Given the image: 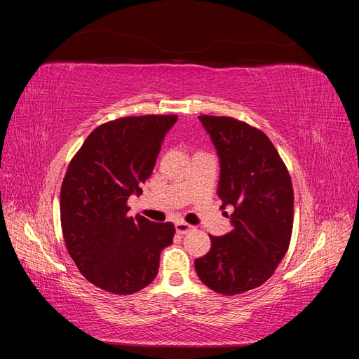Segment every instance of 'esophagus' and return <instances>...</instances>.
I'll list each match as a JSON object with an SVG mask.
<instances>
[{
	"mask_svg": "<svg viewBox=\"0 0 359 359\" xmlns=\"http://www.w3.org/2000/svg\"><path fill=\"white\" fill-rule=\"evenodd\" d=\"M175 229H177V233L186 235V233L191 232V231L194 229V227H193L191 224L186 223V222H177V223H175Z\"/></svg>",
	"mask_w": 359,
	"mask_h": 359,
	"instance_id": "1",
	"label": "esophagus"
}]
</instances>
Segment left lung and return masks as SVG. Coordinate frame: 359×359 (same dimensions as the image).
I'll return each mask as SVG.
<instances>
[{
	"label": "left lung",
	"instance_id": "left-lung-1",
	"mask_svg": "<svg viewBox=\"0 0 359 359\" xmlns=\"http://www.w3.org/2000/svg\"><path fill=\"white\" fill-rule=\"evenodd\" d=\"M220 158L222 208L233 206L232 231L211 238L194 260L202 283L222 295L264 285L286 255L293 226V189L287 168L269 137L231 116H199ZM227 215V214H226Z\"/></svg>",
	"mask_w": 359,
	"mask_h": 359
}]
</instances>
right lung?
Segmentation results:
<instances>
[{
  "label": "right lung",
  "instance_id": "1",
  "mask_svg": "<svg viewBox=\"0 0 359 359\" xmlns=\"http://www.w3.org/2000/svg\"><path fill=\"white\" fill-rule=\"evenodd\" d=\"M177 115L126 116L94 128L64 177L60 211L67 252L81 274L106 292L130 295L157 276L175 226L128 217Z\"/></svg>",
  "mask_w": 359,
  "mask_h": 359
}]
</instances>
